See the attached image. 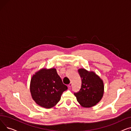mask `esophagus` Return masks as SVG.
Returning <instances> with one entry per match:
<instances>
[{
    "instance_id": "obj_1",
    "label": "esophagus",
    "mask_w": 131,
    "mask_h": 131,
    "mask_svg": "<svg viewBox=\"0 0 131 131\" xmlns=\"http://www.w3.org/2000/svg\"><path fill=\"white\" fill-rule=\"evenodd\" d=\"M72 83L71 82V83L68 85V88H71L72 86Z\"/></svg>"
}]
</instances>
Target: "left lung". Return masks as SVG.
Here are the masks:
<instances>
[{"label":"left lung","instance_id":"8db88e82","mask_svg":"<svg viewBox=\"0 0 131 131\" xmlns=\"http://www.w3.org/2000/svg\"><path fill=\"white\" fill-rule=\"evenodd\" d=\"M82 84L79 92L74 93L77 101L83 107H91L98 103L103 97L104 85L102 80L93 72L84 68L78 70Z\"/></svg>","mask_w":131,"mask_h":131}]
</instances>
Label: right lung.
<instances>
[{"mask_svg": "<svg viewBox=\"0 0 131 131\" xmlns=\"http://www.w3.org/2000/svg\"><path fill=\"white\" fill-rule=\"evenodd\" d=\"M67 89L55 68H42L33 75L31 80L30 92L33 99L45 108L56 105Z\"/></svg>", "mask_w": 131, "mask_h": 131, "instance_id": "1", "label": "right lung"}]
</instances>
